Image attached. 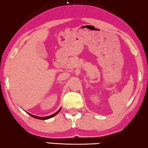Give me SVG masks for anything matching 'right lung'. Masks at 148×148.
<instances>
[{"mask_svg":"<svg viewBox=\"0 0 148 148\" xmlns=\"http://www.w3.org/2000/svg\"><path fill=\"white\" fill-rule=\"evenodd\" d=\"M60 109H60L59 110H58V111L57 112H55V114H52V115H50V116H45V117H40V116H34V115H33V114H29V113H28L29 114L30 116H32V117H34V118H35V119H40V120H46V119H50V118H51V117H53V116H55V115H57V114L58 113V112H59V111H60Z\"/></svg>","mask_w":148,"mask_h":148,"instance_id":"1","label":"right lung"}]
</instances>
